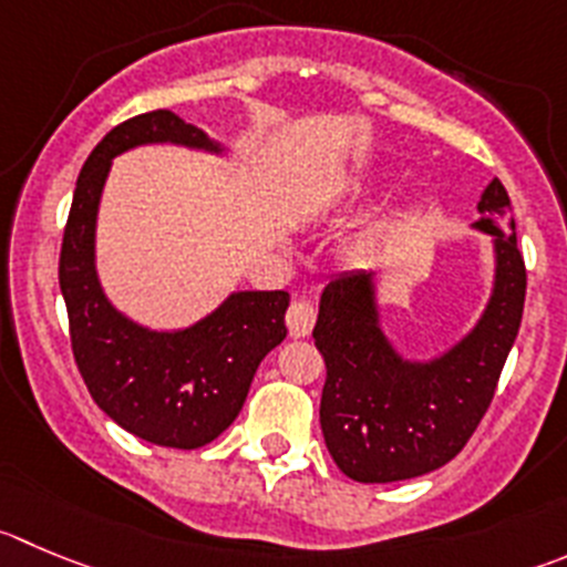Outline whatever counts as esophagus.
<instances>
[{"mask_svg":"<svg viewBox=\"0 0 567 567\" xmlns=\"http://www.w3.org/2000/svg\"><path fill=\"white\" fill-rule=\"evenodd\" d=\"M317 322V311L309 300H295L287 311V328L295 339H303L309 337L311 328Z\"/></svg>","mask_w":567,"mask_h":567,"instance_id":"esophagus-1","label":"esophagus"}]
</instances>
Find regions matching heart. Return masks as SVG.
<instances>
[{
	"label": "heart",
	"mask_w": 567,
	"mask_h": 567,
	"mask_svg": "<svg viewBox=\"0 0 567 567\" xmlns=\"http://www.w3.org/2000/svg\"><path fill=\"white\" fill-rule=\"evenodd\" d=\"M381 239H384V228L364 230V234L359 236V241H355V252H359V256H373V252L379 250Z\"/></svg>",
	"instance_id": "heart-1"
}]
</instances>
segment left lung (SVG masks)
Returning <instances> with one entry per match:
<instances>
[{"mask_svg":"<svg viewBox=\"0 0 567 567\" xmlns=\"http://www.w3.org/2000/svg\"><path fill=\"white\" fill-rule=\"evenodd\" d=\"M471 225L493 241V289L476 326L429 359H409L384 328L379 275L355 269L320 298L315 344L326 359L320 425L333 462L361 484L449 465L482 423L515 344L526 298L509 194L495 177Z\"/></svg>","mask_w":567,"mask_h":567,"instance_id":"left-lung-1","label":"left lung"}]
</instances>
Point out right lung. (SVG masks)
Returning a JSON list of instances; mask_svg holds the SVG:
<instances>
[{
    "label": "right lung",
    "instance_id": "obj_1",
    "mask_svg": "<svg viewBox=\"0 0 567 567\" xmlns=\"http://www.w3.org/2000/svg\"><path fill=\"white\" fill-rule=\"evenodd\" d=\"M175 144L225 158L228 147L172 111L113 127L83 164L63 230L58 280L74 361L96 406L125 431L164 449L192 451L236 420L264 355L284 342L289 292H230L186 328L142 326L116 309L96 272V214L116 155Z\"/></svg>",
    "mask_w": 567,
    "mask_h": 567
}]
</instances>
